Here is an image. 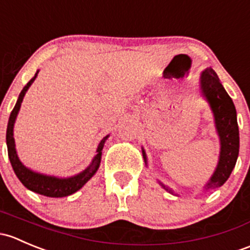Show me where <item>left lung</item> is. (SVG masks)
Here are the masks:
<instances>
[{"label":"left lung","mask_w":250,"mask_h":250,"mask_svg":"<svg viewBox=\"0 0 250 250\" xmlns=\"http://www.w3.org/2000/svg\"><path fill=\"white\" fill-rule=\"evenodd\" d=\"M200 90L202 96L207 100L214 117V124L217 128L220 141V154L217 168L212 174L210 179L205 185V190L215 189L224 184L230 177L240 151V132H238L237 114L232 100L229 96L226 90L221 85L217 73L213 68H207L200 77ZM144 163L146 161V155L142 149ZM160 183L161 187L169 194H174L173 190Z\"/></svg>","instance_id":"1"}]
</instances>
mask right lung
<instances>
[{
  "mask_svg": "<svg viewBox=\"0 0 250 250\" xmlns=\"http://www.w3.org/2000/svg\"><path fill=\"white\" fill-rule=\"evenodd\" d=\"M38 71L36 72L35 77L24 86V89L20 92L19 97H18V101L15 104L14 108H13L12 113H10V117L8 120V126H7V133H6V141H7V148H8V158L12 164L13 169H14V173L17 174V177L19 178V181L24 184L25 188L31 190L33 192H37V194L44 195L48 197H63L68 196V195L74 194L76 191H78L82 187H83L85 183L96 173V171L99 169L100 163H101V156H102V149H104V142L109 135L106 136L101 142L99 143L97 146L96 155L92 159L91 164L84 169L81 173L76 174L73 177H69V178H58V177L54 176H47V174L38 173V172L32 171V169L27 168L26 166L21 164V161L19 160L17 154V149H15V141L13 137V128H14V123L17 119V115L19 113L20 107H21V102L24 100L25 94L29 90L31 84L33 83V81L37 77Z\"/></svg>",
  "mask_w": 250,
  "mask_h": 250,
  "instance_id": "right-lung-1",
  "label": "right lung"
}]
</instances>
